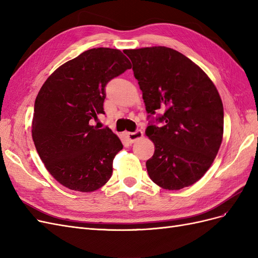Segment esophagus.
Returning a JSON list of instances; mask_svg holds the SVG:
<instances>
[{
    "mask_svg": "<svg viewBox=\"0 0 258 258\" xmlns=\"http://www.w3.org/2000/svg\"><path fill=\"white\" fill-rule=\"evenodd\" d=\"M126 137L130 143H135L138 140L143 138V132L141 130H137L136 132H127Z\"/></svg>",
    "mask_w": 258,
    "mask_h": 258,
    "instance_id": "esophagus-1",
    "label": "esophagus"
}]
</instances>
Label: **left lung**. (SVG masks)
I'll return each mask as SVG.
<instances>
[{"instance_id":"1","label":"left lung","mask_w":258,"mask_h":258,"mask_svg":"<svg viewBox=\"0 0 258 258\" xmlns=\"http://www.w3.org/2000/svg\"><path fill=\"white\" fill-rule=\"evenodd\" d=\"M143 93L146 112L165 113L146 136L155 152L146 161L152 181L178 190L205 175L220 150L224 134L223 102L215 85L195 62L172 48L126 49Z\"/></svg>"}]
</instances>
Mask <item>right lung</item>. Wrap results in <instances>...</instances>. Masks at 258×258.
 <instances>
[{
  "label": "right lung",
  "mask_w": 258,
  "mask_h": 258,
  "mask_svg": "<svg viewBox=\"0 0 258 258\" xmlns=\"http://www.w3.org/2000/svg\"><path fill=\"white\" fill-rule=\"evenodd\" d=\"M130 68L119 49L92 48L59 67L38 91L33 142L45 168L67 188L91 192L111 178L122 144L91 121L104 114L106 84Z\"/></svg>",
  "instance_id": "right-lung-1"
}]
</instances>
